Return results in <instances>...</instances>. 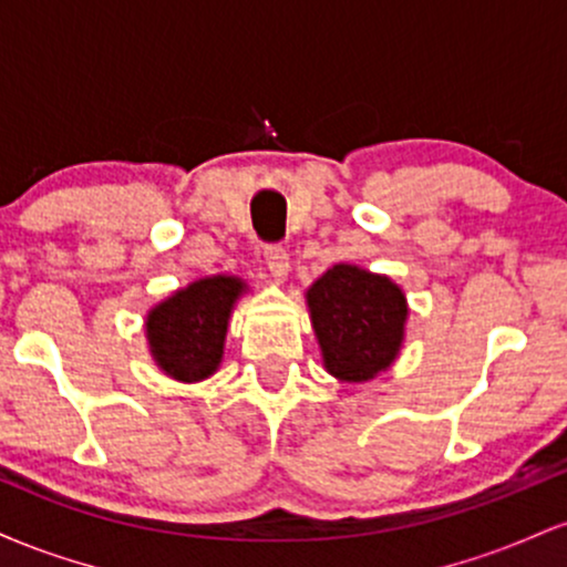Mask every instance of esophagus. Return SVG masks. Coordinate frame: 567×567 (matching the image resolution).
Returning <instances> with one entry per match:
<instances>
[{
    "label": "esophagus",
    "mask_w": 567,
    "mask_h": 567,
    "mask_svg": "<svg viewBox=\"0 0 567 567\" xmlns=\"http://www.w3.org/2000/svg\"><path fill=\"white\" fill-rule=\"evenodd\" d=\"M264 261L277 279L288 277L290 261H288V250H285L282 245H264Z\"/></svg>",
    "instance_id": "obj_1"
}]
</instances>
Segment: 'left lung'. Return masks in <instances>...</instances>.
I'll list each match as a JSON object with an SVG mask.
<instances>
[{"label": "left lung", "instance_id": "obj_1", "mask_svg": "<svg viewBox=\"0 0 567 567\" xmlns=\"http://www.w3.org/2000/svg\"><path fill=\"white\" fill-rule=\"evenodd\" d=\"M324 370L338 381L375 379L405 341L408 301L400 285L354 264H336L306 290Z\"/></svg>", "mask_w": 567, "mask_h": 567}]
</instances>
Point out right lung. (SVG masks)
I'll list each match as a JSON object with an SVG mask.
<instances>
[{
	"label": "right lung",
	"mask_w": 567,
	"mask_h": 567,
	"mask_svg": "<svg viewBox=\"0 0 567 567\" xmlns=\"http://www.w3.org/2000/svg\"><path fill=\"white\" fill-rule=\"evenodd\" d=\"M245 288L239 277H205L148 311V349L162 373L184 383L216 373L231 309Z\"/></svg>",
	"instance_id": "obj_1"
}]
</instances>
